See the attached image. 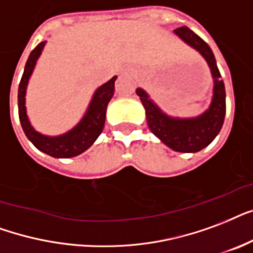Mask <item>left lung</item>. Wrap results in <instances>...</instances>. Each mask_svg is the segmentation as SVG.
<instances>
[{
	"label": "left lung",
	"mask_w": 253,
	"mask_h": 253,
	"mask_svg": "<svg viewBox=\"0 0 253 253\" xmlns=\"http://www.w3.org/2000/svg\"><path fill=\"white\" fill-rule=\"evenodd\" d=\"M174 34L199 52L210 68L214 87L209 108L195 117H174L164 112L145 89L137 88L136 93L140 96L149 129L154 136L175 152L197 153L210 145L222 129L226 115V89L210 46L186 26L175 29Z\"/></svg>",
	"instance_id": "8db88e82"
}]
</instances>
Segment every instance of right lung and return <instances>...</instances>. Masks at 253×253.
Instances as JSON below:
<instances>
[{"mask_svg":"<svg viewBox=\"0 0 253 253\" xmlns=\"http://www.w3.org/2000/svg\"><path fill=\"white\" fill-rule=\"evenodd\" d=\"M46 43L47 41H43L35 47L31 51L26 66H25V71H23L22 79H21L18 87L19 120H21V125H22L26 137L38 150L55 158L76 157L85 152L89 146H92L93 142L97 140V137L100 136V133L103 132L107 105L115 93V82H116L117 76H113L107 83L96 88L84 116L80 119L79 123L74 128L63 134H59V136L42 134L38 130H35V128L29 120V116H27L26 91L29 80L34 72L35 64L38 62Z\"/></svg>","mask_w":253,"mask_h":253,"instance_id":"obj_1","label":"right lung"}]
</instances>
